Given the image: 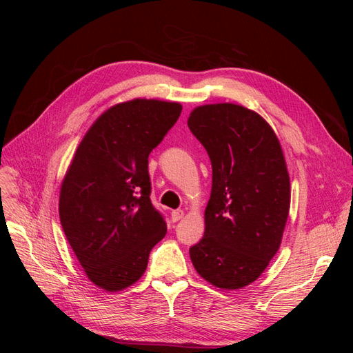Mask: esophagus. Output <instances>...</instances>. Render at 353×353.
Wrapping results in <instances>:
<instances>
[{
	"mask_svg": "<svg viewBox=\"0 0 353 353\" xmlns=\"http://www.w3.org/2000/svg\"><path fill=\"white\" fill-rule=\"evenodd\" d=\"M184 215H185V212H184V210H181V209H178V210H172V221H174V222H178L179 219H183V218H184Z\"/></svg>",
	"mask_w": 353,
	"mask_h": 353,
	"instance_id": "obj_1",
	"label": "esophagus"
}]
</instances>
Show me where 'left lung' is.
I'll use <instances>...</instances> for the list:
<instances>
[{"instance_id":"obj_1","label":"left lung","mask_w":353,"mask_h":353,"mask_svg":"<svg viewBox=\"0 0 353 353\" xmlns=\"http://www.w3.org/2000/svg\"><path fill=\"white\" fill-rule=\"evenodd\" d=\"M187 123L212 163L205 236L190 258L201 279L237 290L258 280L280 249L290 210L283 148L271 125L240 104L199 105Z\"/></svg>"}]
</instances>
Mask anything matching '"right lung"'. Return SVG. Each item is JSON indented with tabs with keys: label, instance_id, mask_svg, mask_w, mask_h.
<instances>
[{
	"label": "right lung",
	"instance_id": "add662e5",
	"mask_svg": "<svg viewBox=\"0 0 353 353\" xmlns=\"http://www.w3.org/2000/svg\"><path fill=\"white\" fill-rule=\"evenodd\" d=\"M183 105L135 99L112 105L83 135L60 188L63 231L88 280L121 292L141 279L166 222L150 200L148 154Z\"/></svg>",
	"mask_w": 353,
	"mask_h": 353
}]
</instances>
